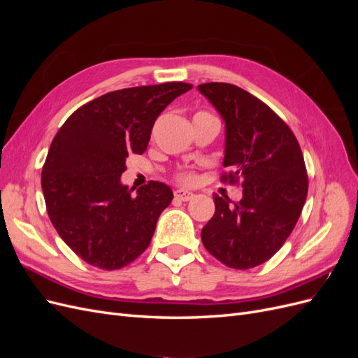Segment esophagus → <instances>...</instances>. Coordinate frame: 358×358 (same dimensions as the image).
<instances>
[{
  "instance_id": "esophagus-1",
  "label": "esophagus",
  "mask_w": 358,
  "mask_h": 358,
  "mask_svg": "<svg viewBox=\"0 0 358 358\" xmlns=\"http://www.w3.org/2000/svg\"><path fill=\"white\" fill-rule=\"evenodd\" d=\"M175 197L180 201H188V200H192L194 199V194L188 189H183V188H179L175 191Z\"/></svg>"
}]
</instances>
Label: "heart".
<instances>
[{"label": "heart", "instance_id": "1", "mask_svg": "<svg viewBox=\"0 0 358 358\" xmlns=\"http://www.w3.org/2000/svg\"><path fill=\"white\" fill-rule=\"evenodd\" d=\"M194 179H196V178H194V175H189V173H188V175H182L180 176V180L185 182V183H192Z\"/></svg>", "mask_w": 358, "mask_h": 358}]
</instances>
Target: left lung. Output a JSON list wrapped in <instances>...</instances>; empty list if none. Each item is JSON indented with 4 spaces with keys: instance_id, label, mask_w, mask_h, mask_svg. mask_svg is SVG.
Instances as JSON below:
<instances>
[{
    "instance_id": "1",
    "label": "left lung",
    "mask_w": 358,
    "mask_h": 358,
    "mask_svg": "<svg viewBox=\"0 0 358 358\" xmlns=\"http://www.w3.org/2000/svg\"><path fill=\"white\" fill-rule=\"evenodd\" d=\"M197 88L225 124L222 166L230 173L222 180H243L239 203L213 194L201 241L222 264L252 268L272 258L297 224L308 196L305 159L288 125L257 96L230 83Z\"/></svg>"
}]
</instances>
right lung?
<instances>
[{
	"label": "right lung",
	"instance_id": "right-lung-1",
	"mask_svg": "<svg viewBox=\"0 0 358 358\" xmlns=\"http://www.w3.org/2000/svg\"><path fill=\"white\" fill-rule=\"evenodd\" d=\"M191 88L169 82L107 92L76 110L52 140L43 196L61 239L83 262L116 270L149 246L173 191L150 180L133 197L121 176L128 154L146 150L159 113Z\"/></svg>",
	"mask_w": 358,
	"mask_h": 358
}]
</instances>
